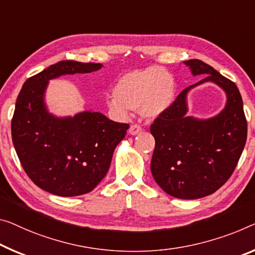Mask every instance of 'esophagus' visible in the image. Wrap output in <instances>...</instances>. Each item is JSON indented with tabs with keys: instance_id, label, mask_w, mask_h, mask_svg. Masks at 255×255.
<instances>
[{
	"instance_id": "obj_1",
	"label": "esophagus",
	"mask_w": 255,
	"mask_h": 255,
	"mask_svg": "<svg viewBox=\"0 0 255 255\" xmlns=\"http://www.w3.org/2000/svg\"><path fill=\"white\" fill-rule=\"evenodd\" d=\"M142 131V128L140 127L138 124H132L130 128H128V133L132 135H135V134H139V133Z\"/></svg>"
}]
</instances>
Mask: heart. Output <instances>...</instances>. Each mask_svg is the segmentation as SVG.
Wrapping results in <instances>:
<instances>
[{"instance_id": "heart-1", "label": "heart", "mask_w": 255, "mask_h": 255, "mask_svg": "<svg viewBox=\"0 0 255 255\" xmlns=\"http://www.w3.org/2000/svg\"><path fill=\"white\" fill-rule=\"evenodd\" d=\"M173 96V77L166 69L152 66L124 74L108 98V106L121 117L128 111H140L143 117L156 119L170 107Z\"/></svg>"}]
</instances>
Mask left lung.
<instances>
[{"mask_svg": "<svg viewBox=\"0 0 255 255\" xmlns=\"http://www.w3.org/2000/svg\"><path fill=\"white\" fill-rule=\"evenodd\" d=\"M185 64L194 76L207 75L183 90L150 125L155 138L150 170L166 194L197 199L213 194L232 177L244 149L248 122L240 90L233 81L202 60ZM205 81H213L225 90V109L209 120L187 117L186 93Z\"/></svg>", "mask_w": 255, "mask_h": 255, "instance_id": "obj_1", "label": "left lung"}]
</instances>
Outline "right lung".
<instances>
[{
	"label": "right lung",
	"instance_id": "1",
	"mask_svg": "<svg viewBox=\"0 0 255 255\" xmlns=\"http://www.w3.org/2000/svg\"><path fill=\"white\" fill-rule=\"evenodd\" d=\"M101 67L93 62L62 60L29 77L19 92L11 121L14 149L29 179L48 193L73 197L95 189L127 134L128 124L114 122L101 113L56 117L45 107L50 80Z\"/></svg>",
	"mask_w": 255,
	"mask_h": 255
}]
</instances>
